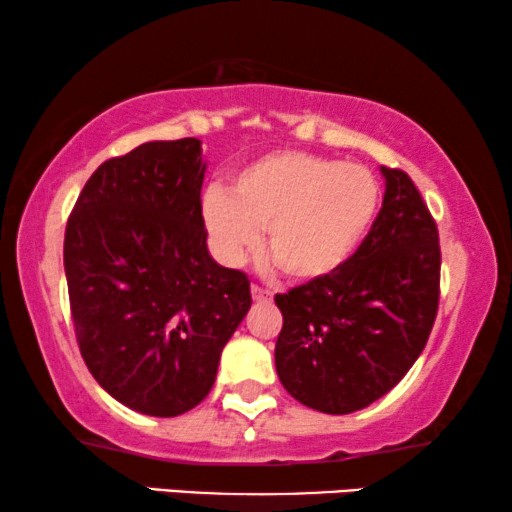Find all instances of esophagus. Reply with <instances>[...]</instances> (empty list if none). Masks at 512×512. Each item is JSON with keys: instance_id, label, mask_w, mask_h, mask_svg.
Returning <instances> with one entry per match:
<instances>
[{"instance_id": "1", "label": "esophagus", "mask_w": 512, "mask_h": 512, "mask_svg": "<svg viewBox=\"0 0 512 512\" xmlns=\"http://www.w3.org/2000/svg\"><path fill=\"white\" fill-rule=\"evenodd\" d=\"M251 298H254L256 303H265V300H272V293L254 284V286H251Z\"/></svg>"}]
</instances>
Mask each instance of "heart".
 <instances>
[{"instance_id": "1", "label": "heart", "mask_w": 512, "mask_h": 512, "mask_svg": "<svg viewBox=\"0 0 512 512\" xmlns=\"http://www.w3.org/2000/svg\"><path fill=\"white\" fill-rule=\"evenodd\" d=\"M380 186L361 165L277 151L235 174L230 191L209 188L202 221L221 263L240 265L261 242L296 282H319L345 265L366 237Z\"/></svg>"}]
</instances>
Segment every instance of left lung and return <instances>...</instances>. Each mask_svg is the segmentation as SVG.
Wrapping results in <instances>:
<instances>
[{"instance_id":"8db88e82","label":"left lung","mask_w":512,"mask_h":512,"mask_svg":"<svg viewBox=\"0 0 512 512\" xmlns=\"http://www.w3.org/2000/svg\"><path fill=\"white\" fill-rule=\"evenodd\" d=\"M384 200L331 277L279 293L275 366L307 408L349 415L396 387L426 347L440 296L438 228L403 170L380 167Z\"/></svg>"}]
</instances>
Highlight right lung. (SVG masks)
<instances>
[{
	"mask_svg": "<svg viewBox=\"0 0 512 512\" xmlns=\"http://www.w3.org/2000/svg\"><path fill=\"white\" fill-rule=\"evenodd\" d=\"M200 139L146 142L102 163L65 230L76 340L97 384L151 417H177L214 387L251 307L249 279L209 256Z\"/></svg>",
	"mask_w": 512,
	"mask_h": 512,
	"instance_id": "1",
	"label": "right lung"
}]
</instances>
